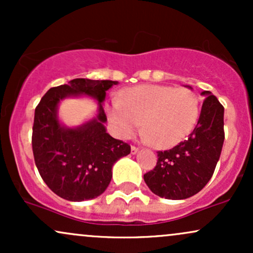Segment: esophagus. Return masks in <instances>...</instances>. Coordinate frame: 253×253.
Here are the masks:
<instances>
[{
    "label": "esophagus",
    "instance_id": "1",
    "mask_svg": "<svg viewBox=\"0 0 253 253\" xmlns=\"http://www.w3.org/2000/svg\"><path fill=\"white\" fill-rule=\"evenodd\" d=\"M138 151H139V149L136 146H130V153H132V155H135Z\"/></svg>",
    "mask_w": 253,
    "mask_h": 253
}]
</instances>
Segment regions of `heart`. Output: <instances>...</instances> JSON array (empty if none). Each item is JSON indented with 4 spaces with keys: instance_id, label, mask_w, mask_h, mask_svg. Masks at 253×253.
<instances>
[{
    "instance_id": "1",
    "label": "heart",
    "mask_w": 253,
    "mask_h": 253,
    "mask_svg": "<svg viewBox=\"0 0 253 253\" xmlns=\"http://www.w3.org/2000/svg\"><path fill=\"white\" fill-rule=\"evenodd\" d=\"M108 120L121 138H129L143 123L145 138L157 149L184 140L197 123L200 101L187 88L159 84L133 86L107 108Z\"/></svg>"
}]
</instances>
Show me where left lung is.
I'll return each instance as SVG.
<instances>
[{
	"mask_svg": "<svg viewBox=\"0 0 253 253\" xmlns=\"http://www.w3.org/2000/svg\"><path fill=\"white\" fill-rule=\"evenodd\" d=\"M201 94L206 98L195 128L175 147L158 151L155 169L144 175L151 191L164 199H188L202 190L221 155L225 140L223 107L211 91Z\"/></svg>",
	"mask_w": 253,
	"mask_h": 253,
	"instance_id": "8db88e82",
	"label": "left lung"
}]
</instances>
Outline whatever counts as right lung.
<instances>
[{
	"mask_svg": "<svg viewBox=\"0 0 253 253\" xmlns=\"http://www.w3.org/2000/svg\"><path fill=\"white\" fill-rule=\"evenodd\" d=\"M115 81L75 78L51 88L34 113L32 149L40 176L47 187L68 201H84L100 196L112 179L118 159L129 155L130 146L106 132V113L101 103ZM88 94L99 102L96 118L77 129L60 125L57 103L68 96Z\"/></svg>",
	"mask_w": 253,
	"mask_h": 253,
	"instance_id": "1",
	"label": "right lung"
}]
</instances>
